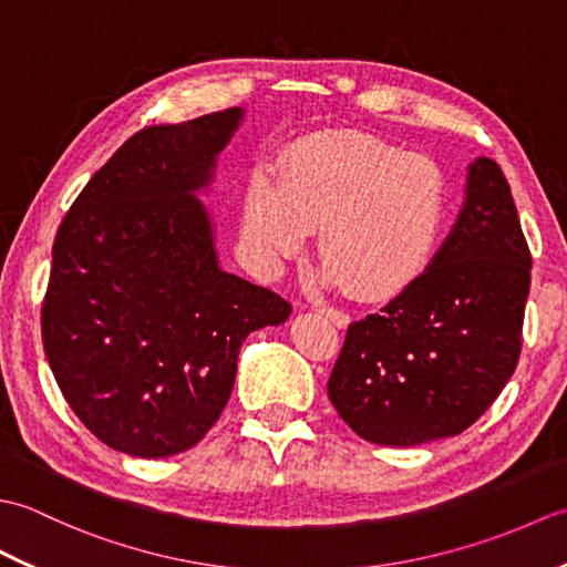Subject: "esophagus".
Here are the masks:
<instances>
[{
    "mask_svg": "<svg viewBox=\"0 0 567 567\" xmlns=\"http://www.w3.org/2000/svg\"><path fill=\"white\" fill-rule=\"evenodd\" d=\"M319 315H323L327 317L333 327H339V329H346L348 323H351V317L346 315V311H341V309H336V307H321V309H317Z\"/></svg>",
    "mask_w": 567,
    "mask_h": 567,
    "instance_id": "obj_1",
    "label": "esophagus"
}]
</instances>
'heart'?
<instances>
[{
	"mask_svg": "<svg viewBox=\"0 0 567 567\" xmlns=\"http://www.w3.org/2000/svg\"><path fill=\"white\" fill-rule=\"evenodd\" d=\"M449 221V179L426 155L336 131L302 138L277 179L256 173L240 202L250 260L265 275L299 258L319 228L323 277L363 299L421 280Z\"/></svg>",
	"mask_w": 567,
	"mask_h": 567,
	"instance_id": "heart-1",
	"label": "heart"
}]
</instances>
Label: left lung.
I'll use <instances>...</instances> for the list:
<instances>
[{
	"label": "left lung",
	"mask_w": 567,
	"mask_h": 567,
	"mask_svg": "<svg viewBox=\"0 0 567 567\" xmlns=\"http://www.w3.org/2000/svg\"><path fill=\"white\" fill-rule=\"evenodd\" d=\"M532 250L502 167L477 158L431 268L348 327L329 400L360 439L419 445L483 416L522 353Z\"/></svg>",
	"instance_id": "left-lung-1"
}]
</instances>
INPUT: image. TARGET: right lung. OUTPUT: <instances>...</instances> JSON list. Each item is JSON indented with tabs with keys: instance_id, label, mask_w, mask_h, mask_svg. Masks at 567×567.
Masks as SVG:
<instances>
[{
	"instance_id": "add662e5",
	"label": "right lung",
	"mask_w": 567,
	"mask_h": 567,
	"mask_svg": "<svg viewBox=\"0 0 567 567\" xmlns=\"http://www.w3.org/2000/svg\"><path fill=\"white\" fill-rule=\"evenodd\" d=\"M240 118L234 106L141 128L55 234L45 358L72 412L114 451L165 457L199 443L231 396L240 343L292 311L219 268L195 197Z\"/></svg>"
}]
</instances>
